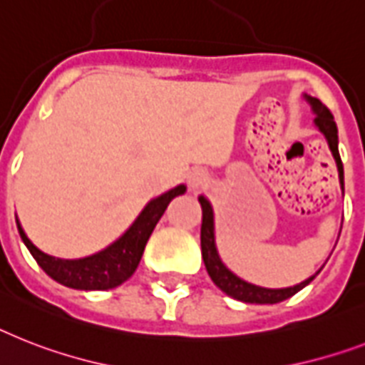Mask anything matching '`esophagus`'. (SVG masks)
Instances as JSON below:
<instances>
[{
    "label": "esophagus",
    "instance_id": "esophagus-1",
    "mask_svg": "<svg viewBox=\"0 0 365 365\" xmlns=\"http://www.w3.org/2000/svg\"><path fill=\"white\" fill-rule=\"evenodd\" d=\"M206 182H208V173L202 170V168H192L191 173L187 174V183L191 189H198Z\"/></svg>",
    "mask_w": 365,
    "mask_h": 365
}]
</instances>
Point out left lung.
<instances>
[{"label": "left lung", "mask_w": 365, "mask_h": 365, "mask_svg": "<svg viewBox=\"0 0 365 365\" xmlns=\"http://www.w3.org/2000/svg\"><path fill=\"white\" fill-rule=\"evenodd\" d=\"M304 101L311 106V112L315 114V127L324 135L328 142V148H330L331 155L336 159L337 173H339V185H341V191L345 192V180H343V163L341 157H339V140H337V125L334 121V115L330 114L327 106L322 105L321 101L317 97H311L307 93H304ZM198 202L202 206V229H200V247H202V259L206 269H208L210 277L219 289L223 290L225 294H229L230 298L240 302H245V304H277V302H283L290 296H294L298 290H302L304 287H307L311 281L315 279V275L321 272H317L315 275L307 277L306 281H302L294 287H285V289H268V287H260L250 283V281L242 279L240 275H236L232 269H229L225 266V262L219 257L217 244H215V219H213V208L210 200L204 195L198 197Z\"/></svg>", "instance_id": "1"}]
</instances>
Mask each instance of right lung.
<instances>
[{
	"label": "right lung",
	"mask_w": 365,
	"mask_h": 365,
	"mask_svg": "<svg viewBox=\"0 0 365 365\" xmlns=\"http://www.w3.org/2000/svg\"><path fill=\"white\" fill-rule=\"evenodd\" d=\"M187 187L180 183L174 189H168L167 192L152 198L120 238L112 242L105 250L84 257V259H59V257L44 253L26 236L19 219H16V227H19L20 238L29 250V253L34 255L37 264L52 279L76 290H108L121 285L123 281H127L135 274L155 225L163 217L170 200L176 198L178 195H183Z\"/></svg>",
	"instance_id": "obj_1"
}]
</instances>
